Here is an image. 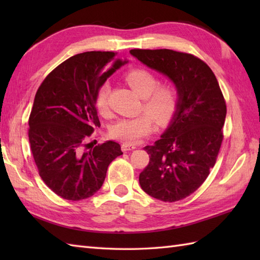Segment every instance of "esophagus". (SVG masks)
I'll return each mask as SVG.
<instances>
[{
  "instance_id": "esophagus-1",
  "label": "esophagus",
  "mask_w": 260,
  "mask_h": 260,
  "mask_svg": "<svg viewBox=\"0 0 260 260\" xmlns=\"http://www.w3.org/2000/svg\"><path fill=\"white\" fill-rule=\"evenodd\" d=\"M135 148H136V145L134 144H127V143H123V144H121V150H123V152L135 150Z\"/></svg>"
}]
</instances>
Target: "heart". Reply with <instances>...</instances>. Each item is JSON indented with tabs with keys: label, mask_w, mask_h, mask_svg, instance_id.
<instances>
[{
	"label": "heart",
	"mask_w": 260,
	"mask_h": 260,
	"mask_svg": "<svg viewBox=\"0 0 260 260\" xmlns=\"http://www.w3.org/2000/svg\"><path fill=\"white\" fill-rule=\"evenodd\" d=\"M124 78L143 97L142 109L146 113L118 119L110 127L109 135L127 144H135L154 132L155 120L159 125H165L173 119L179 109L180 95L173 85H158L157 76L146 68L131 69ZM109 95L110 84L104 81L95 97V105L102 115H106L109 110Z\"/></svg>",
	"instance_id": "heart-1"
}]
</instances>
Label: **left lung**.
<instances>
[{
    "label": "left lung",
    "instance_id": "obj_1",
    "mask_svg": "<svg viewBox=\"0 0 260 260\" xmlns=\"http://www.w3.org/2000/svg\"><path fill=\"white\" fill-rule=\"evenodd\" d=\"M131 53L167 75L180 95L167 132L144 147L150 162L140 174L141 187L157 200H182L202 185L217 161L227 114L224 97L211 68L191 53L170 49H133Z\"/></svg>",
    "mask_w": 260,
    "mask_h": 260
}]
</instances>
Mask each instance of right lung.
<instances>
[{"mask_svg":"<svg viewBox=\"0 0 260 260\" xmlns=\"http://www.w3.org/2000/svg\"><path fill=\"white\" fill-rule=\"evenodd\" d=\"M117 52L88 51L60 63L38 88L29 117V142L39 175L66 200L79 201L101 189L108 165L121 155L108 141L87 151L101 126L95 106L98 87L124 62ZM110 64L113 68L107 70Z\"/></svg>","mask_w":260,"mask_h":260,"instance_id":"1","label":"right lung"}]
</instances>
